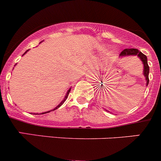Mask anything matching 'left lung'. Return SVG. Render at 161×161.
<instances>
[{"mask_svg":"<svg viewBox=\"0 0 161 161\" xmlns=\"http://www.w3.org/2000/svg\"><path fill=\"white\" fill-rule=\"evenodd\" d=\"M130 55H136V56L139 57L140 59L142 61V64H143V65H144V70H143L144 75H145V80H146V86H148V82H149V79H148L149 67H148V65L147 56L145 55H144L142 52H141L139 50H137V49H136V48H126V49H125V50H123L122 52H121V54H120V56L121 57L130 56ZM99 97H100V99H101V101L104 100V99H103V94H102V93L99 94Z\"/></svg>","mask_w":161,"mask_h":161,"instance_id":"obj_1","label":"left lung"}]
</instances>
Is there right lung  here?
Segmentation results:
<instances>
[{
    "label": "right lung",
    "mask_w": 161,
    "mask_h": 161,
    "mask_svg": "<svg viewBox=\"0 0 161 161\" xmlns=\"http://www.w3.org/2000/svg\"><path fill=\"white\" fill-rule=\"evenodd\" d=\"M28 50H27V51H26V52H25V53H24V55H25V53H26V52H28ZM70 89H71V88H70V89H69V90H68V91H67V94H66L65 97H64V100H63V101H62V102H61V103H60V104H58V106H56V107H55V108H54V109H52V110H50V111H47V112H44V113H41V114H47V113H49V112H51V111H53V110H55V109H58V108H59V107H60V106H62V105H63V104H64V102H65V101H66V99H67V97H68V94H69V92H70Z\"/></svg>",
    "instance_id": "obj_1"
}]
</instances>
